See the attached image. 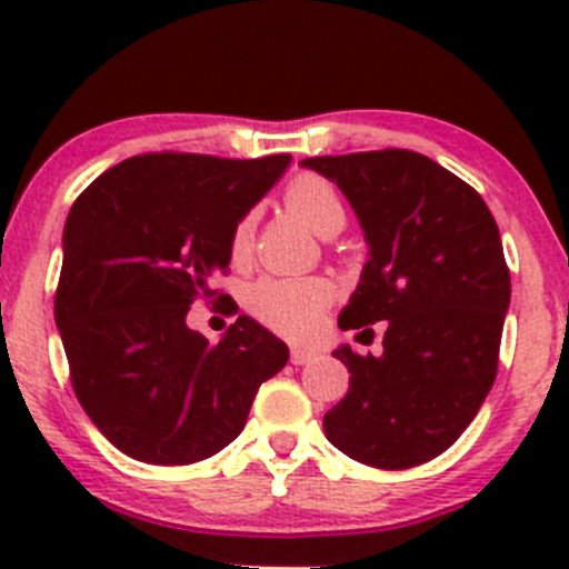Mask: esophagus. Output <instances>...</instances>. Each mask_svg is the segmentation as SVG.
Returning a JSON list of instances; mask_svg holds the SVG:
<instances>
[{"instance_id": "1", "label": "esophagus", "mask_w": 569, "mask_h": 569, "mask_svg": "<svg viewBox=\"0 0 569 569\" xmlns=\"http://www.w3.org/2000/svg\"><path fill=\"white\" fill-rule=\"evenodd\" d=\"M313 358H317V352H313V349H306V347H291V363H295V366L311 363Z\"/></svg>"}]
</instances>
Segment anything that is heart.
<instances>
[{
  "label": "heart",
  "mask_w": 569,
  "mask_h": 569,
  "mask_svg": "<svg viewBox=\"0 0 569 569\" xmlns=\"http://www.w3.org/2000/svg\"><path fill=\"white\" fill-rule=\"evenodd\" d=\"M286 206L313 233L341 231L347 220L336 187L319 176H300L286 189ZM252 250V217H242L231 233V258L242 263ZM332 300V286L321 278H261L248 289V308L269 330L289 338H308L319 330Z\"/></svg>",
  "instance_id": "1"
}]
</instances>
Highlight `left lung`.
Masks as SVG:
<instances>
[{"label":"left lung","mask_w":569,"mask_h":569,"mask_svg":"<svg viewBox=\"0 0 569 569\" xmlns=\"http://www.w3.org/2000/svg\"><path fill=\"white\" fill-rule=\"evenodd\" d=\"M300 164L338 183L369 244L338 327L388 321L377 358L349 343L332 352L352 377L327 410V440L371 468L435 460L496 382L512 295L496 220L473 187L416 151Z\"/></svg>","instance_id":"left-lung-1"}]
</instances>
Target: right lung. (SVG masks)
<instances>
[{
    "instance_id": "obj_1",
    "label": "right lung",
    "mask_w": 569,
    "mask_h": 569,
    "mask_svg": "<svg viewBox=\"0 0 569 569\" xmlns=\"http://www.w3.org/2000/svg\"><path fill=\"white\" fill-rule=\"evenodd\" d=\"M289 164V153H146L101 173L68 211L57 330L79 405L131 460L189 465L222 451L258 386L289 363V347L244 313L217 343L187 325L231 263L237 222Z\"/></svg>"
}]
</instances>
